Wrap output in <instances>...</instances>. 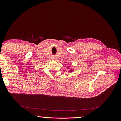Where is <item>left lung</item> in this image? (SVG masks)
<instances>
[{
  "mask_svg": "<svg viewBox=\"0 0 121 121\" xmlns=\"http://www.w3.org/2000/svg\"><path fill=\"white\" fill-rule=\"evenodd\" d=\"M67 69H68L69 71L68 72L69 73H71L74 71V69H72L71 68V66H68L67 67Z\"/></svg>",
  "mask_w": 121,
  "mask_h": 121,
  "instance_id": "8db88e82",
  "label": "left lung"
}]
</instances>
